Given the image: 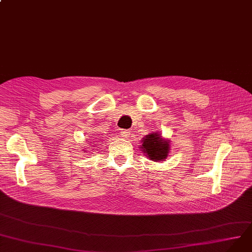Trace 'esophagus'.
Here are the masks:
<instances>
[{"mask_svg":"<svg viewBox=\"0 0 252 252\" xmlns=\"http://www.w3.org/2000/svg\"><path fill=\"white\" fill-rule=\"evenodd\" d=\"M121 135H122V137L128 138V137L130 136V131H129V130H126V129H123V130L121 131Z\"/></svg>","mask_w":252,"mask_h":252,"instance_id":"obj_1","label":"esophagus"}]
</instances>
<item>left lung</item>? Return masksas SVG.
<instances>
[{"label": "left lung", "mask_w": 252, "mask_h": 252, "mask_svg": "<svg viewBox=\"0 0 252 252\" xmlns=\"http://www.w3.org/2000/svg\"><path fill=\"white\" fill-rule=\"evenodd\" d=\"M141 149L153 161H162L168 157L169 141L161 138L160 133H150L143 137Z\"/></svg>", "instance_id": "left-lung-1"}]
</instances>
